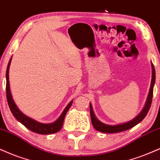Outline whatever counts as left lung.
I'll return each mask as SVG.
<instances>
[{"label":"left lung","instance_id":"1","mask_svg":"<svg viewBox=\"0 0 160 160\" xmlns=\"http://www.w3.org/2000/svg\"><path fill=\"white\" fill-rule=\"evenodd\" d=\"M152 66V79H151V88H150V91L148 96V99L145 104V108L142 110L140 113L138 115L137 117L131 121L126 122V123L121 124V125H105V124L102 123L100 121H98L97 118L96 117L95 114H94L93 110H92L91 104H90V118H91V122L94 128L96 131L102 132V133H119V132H122L124 131H127V130L131 129V128L134 127L137 124H139L142 120H143L144 118L148 113L150 108H151V102H152V98H153V85L155 83V78H156V74H155V69L153 67V64H151Z\"/></svg>","mask_w":160,"mask_h":160}]
</instances>
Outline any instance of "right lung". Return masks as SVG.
<instances>
[{"label":"right lung","mask_w":160,"mask_h":160,"mask_svg":"<svg viewBox=\"0 0 160 160\" xmlns=\"http://www.w3.org/2000/svg\"><path fill=\"white\" fill-rule=\"evenodd\" d=\"M10 58L9 60V64H8L7 69V73H6V77H7V84H6V92H7V102L9 104V107L10 108V110L12 113V115L15 116V118L18 121L23 124L26 128H28L31 131L35 132V133H39V134H51V133H55L56 132L59 131L61 128H62L63 122H64V117L66 116L67 113H68V110L70 109L72 104V101H71L68 105L67 106L64 111L60 117L54 122L53 123L50 124H43L40 123V122H36L35 120L31 119V118L28 117V116H25L24 114L21 113L20 111L18 108H17L16 104L14 102V100L12 99V96L10 92V89H9V66L11 64Z\"/></svg>","instance_id":"1"}]
</instances>
